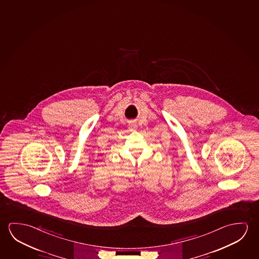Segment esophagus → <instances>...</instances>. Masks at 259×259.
Segmentation results:
<instances>
[{
	"label": "esophagus",
	"mask_w": 259,
	"mask_h": 259,
	"mask_svg": "<svg viewBox=\"0 0 259 259\" xmlns=\"http://www.w3.org/2000/svg\"><path fill=\"white\" fill-rule=\"evenodd\" d=\"M137 124L135 122H132V123L128 124V127L132 130V131H136L137 130Z\"/></svg>",
	"instance_id": "34e87169"
}]
</instances>
